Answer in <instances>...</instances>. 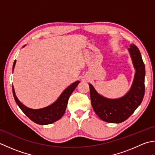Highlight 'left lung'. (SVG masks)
Masks as SVG:
<instances>
[{
  "mask_svg": "<svg viewBox=\"0 0 155 155\" xmlns=\"http://www.w3.org/2000/svg\"><path fill=\"white\" fill-rule=\"evenodd\" d=\"M135 74L132 86L124 96L117 99L107 98L100 95L89 84L91 106L103 121L120 123L125 121L140 106L144 94L145 67L139 49L134 44L128 48Z\"/></svg>",
  "mask_w": 155,
  "mask_h": 155,
  "instance_id": "left-lung-1",
  "label": "left lung"
}]
</instances>
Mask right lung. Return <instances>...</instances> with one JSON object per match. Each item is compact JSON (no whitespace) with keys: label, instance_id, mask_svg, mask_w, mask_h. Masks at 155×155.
I'll return each instance as SVG.
<instances>
[{"label":"right lung","instance_id":"obj_1","mask_svg":"<svg viewBox=\"0 0 155 155\" xmlns=\"http://www.w3.org/2000/svg\"><path fill=\"white\" fill-rule=\"evenodd\" d=\"M15 64L16 60L14 61L13 66H12V71L14 70ZM80 82V81L74 82L63 91L58 99L54 103L45 108L41 109H31L24 106L16 96L13 86H12V93H13L16 103L25 114L28 116V118L36 124L46 125L55 122L62 117L67 108L69 97Z\"/></svg>","mask_w":155,"mask_h":155}]
</instances>
